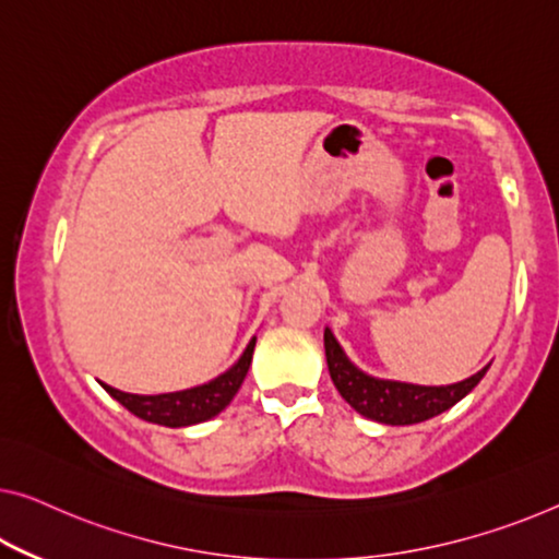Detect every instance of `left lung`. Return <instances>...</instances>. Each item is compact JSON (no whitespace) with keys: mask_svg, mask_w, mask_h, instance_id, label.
<instances>
[{"mask_svg":"<svg viewBox=\"0 0 559 559\" xmlns=\"http://www.w3.org/2000/svg\"><path fill=\"white\" fill-rule=\"evenodd\" d=\"M323 346H326V364L333 386L338 394L354 406L366 419L391 424V427H404V424H419L431 416L452 409L456 402L469 394L479 384L489 366L474 373V377L456 381L449 386H419L404 384V381L373 379L369 373L346 359L344 348L333 338L331 329L323 331Z\"/></svg>","mask_w":559,"mask_h":559,"instance_id":"obj_1","label":"left lung"}]
</instances>
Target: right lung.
<instances>
[{
  "mask_svg": "<svg viewBox=\"0 0 559 559\" xmlns=\"http://www.w3.org/2000/svg\"><path fill=\"white\" fill-rule=\"evenodd\" d=\"M255 338L246 346V352L240 359L230 366L226 373H221L218 379L207 381L203 386H193L186 391H173V394H128V391L105 386L107 394L132 412L140 419L150 424H160V427H190V424H200L213 419L215 414H221L230 404V399L238 394L240 384H243L248 366L253 359Z\"/></svg>",
  "mask_w": 559,
  "mask_h": 559,
  "instance_id": "right-lung-1",
  "label": "right lung"
}]
</instances>
